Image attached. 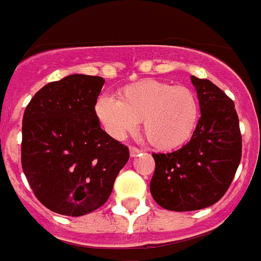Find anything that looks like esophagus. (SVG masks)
Masks as SVG:
<instances>
[{"mask_svg": "<svg viewBox=\"0 0 261 261\" xmlns=\"http://www.w3.org/2000/svg\"><path fill=\"white\" fill-rule=\"evenodd\" d=\"M140 149H138V147H135V146H130L129 147V153H130V156L132 157H136V156H139L140 154Z\"/></svg>", "mask_w": 261, "mask_h": 261, "instance_id": "esophagus-1", "label": "esophagus"}]
</instances>
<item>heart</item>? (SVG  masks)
I'll return each instance as SVG.
<instances>
[{"instance_id": "obj_1", "label": "heart", "mask_w": 261, "mask_h": 261, "mask_svg": "<svg viewBox=\"0 0 261 261\" xmlns=\"http://www.w3.org/2000/svg\"><path fill=\"white\" fill-rule=\"evenodd\" d=\"M99 123L115 139L134 134L142 121L146 140L160 150L186 145L198 126L199 102L188 87L140 80L118 92L101 95L95 104Z\"/></svg>"}]
</instances>
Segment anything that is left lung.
Masks as SVG:
<instances>
[{"label":"left lung","mask_w":261,"mask_h":261,"mask_svg":"<svg viewBox=\"0 0 261 261\" xmlns=\"http://www.w3.org/2000/svg\"><path fill=\"white\" fill-rule=\"evenodd\" d=\"M201 118L191 140L171 153H153V199L169 211H197L222 198L242 157V135L233 101L206 79L191 75Z\"/></svg>","instance_id":"8db88e82"}]
</instances>
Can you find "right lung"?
Returning a JSON list of instances; mask_svg holds the SVG:
<instances>
[{
  "label": "right lung",
  "mask_w": 261,
  "mask_h": 261,
  "mask_svg": "<svg viewBox=\"0 0 261 261\" xmlns=\"http://www.w3.org/2000/svg\"><path fill=\"white\" fill-rule=\"evenodd\" d=\"M105 80L71 74L40 88L22 119V170L47 210L81 216L110 198L129 149L99 126L97 98Z\"/></svg>",
  "instance_id": "1"
}]
</instances>
